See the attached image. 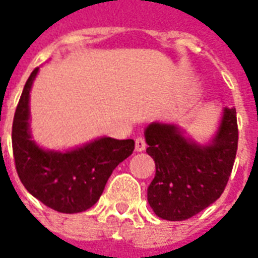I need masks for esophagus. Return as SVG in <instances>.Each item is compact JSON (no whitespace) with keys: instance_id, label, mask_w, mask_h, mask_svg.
I'll use <instances>...</instances> for the list:
<instances>
[{"instance_id":"1","label":"esophagus","mask_w":258,"mask_h":258,"mask_svg":"<svg viewBox=\"0 0 258 258\" xmlns=\"http://www.w3.org/2000/svg\"><path fill=\"white\" fill-rule=\"evenodd\" d=\"M147 145H146V142L143 138H137V141H135V150H137L138 153H142V151H145Z\"/></svg>"}]
</instances>
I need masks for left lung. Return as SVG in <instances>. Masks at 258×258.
I'll list each match as a JSON object with an SVG mask.
<instances>
[{
  "mask_svg": "<svg viewBox=\"0 0 258 258\" xmlns=\"http://www.w3.org/2000/svg\"><path fill=\"white\" fill-rule=\"evenodd\" d=\"M145 138L157 170L147 201L159 218L184 221L220 198L236 159V109L224 108L216 134L205 145L186 137L174 123H150Z\"/></svg>",
  "mask_w": 258,
  "mask_h": 258,
  "instance_id": "left-lung-1",
  "label": "left lung"
}]
</instances>
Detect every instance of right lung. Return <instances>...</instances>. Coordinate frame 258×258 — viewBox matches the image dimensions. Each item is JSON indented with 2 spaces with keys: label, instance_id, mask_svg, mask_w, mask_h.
<instances>
[{
  "label": "right lung",
  "instance_id": "right-lung-1",
  "mask_svg": "<svg viewBox=\"0 0 258 258\" xmlns=\"http://www.w3.org/2000/svg\"><path fill=\"white\" fill-rule=\"evenodd\" d=\"M38 68L30 74L14 113L12 145L22 184L40 202L56 212H86L100 198L107 180L134 151L133 139L101 137L80 147L56 151L38 146L30 134V89Z\"/></svg>",
  "mask_w": 258,
  "mask_h": 258
}]
</instances>
